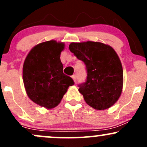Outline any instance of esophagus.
Returning <instances> with one entry per match:
<instances>
[{
    "mask_svg": "<svg viewBox=\"0 0 147 147\" xmlns=\"http://www.w3.org/2000/svg\"><path fill=\"white\" fill-rule=\"evenodd\" d=\"M72 79H73L74 82H75V83H76V80H77V77H76V75H72Z\"/></svg>",
    "mask_w": 147,
    "mask_h": 147,
    "instance_id": "esophagus-1",
    "label": "esophagus"
}]
</instances>
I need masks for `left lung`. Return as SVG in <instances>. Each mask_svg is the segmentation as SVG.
I'll use <instances>...</instances> for the list:
<instances>
[{
    "label": "left lung",
    "instance_id": "1",
    "mask_svg": "<svg viewBox=\"0 0 147 147\" xmlns=\"http://www.w3.org/2000/svg\"><path fill=\"white\" fill-rule=\"evenodd\" d=\"M69 49L86 64V81L79 85L85 102L96 110L109 109L117 102L123 88V69L117 54L100 42H73Z\"/></svg>",
    "mask_w": 147,
    "mask_h": 147
}]
</instances>
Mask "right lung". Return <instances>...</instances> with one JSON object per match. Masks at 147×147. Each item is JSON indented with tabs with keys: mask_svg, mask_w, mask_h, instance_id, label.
I'll return each instance as SVG.
<instances>
[{
	"mask_svg": "<svg viewBox=\"0 0 147 147\" xmlns=\"http://www.w3.org/2000/svg\"><path fill=\"white\" fill-rule=\"evenodd\" d=\"M65 48L62 42L55 40L35 45L25 58L23 80L27 95L35 104L51 109L58 106L74 84L63 72L61 52Z\"/></svg>",
	"mask_w": 147,
	"mask_h": 147,
	"instance_id": "right-lung-1",
	"label": "right lung"
}]
</instances>
